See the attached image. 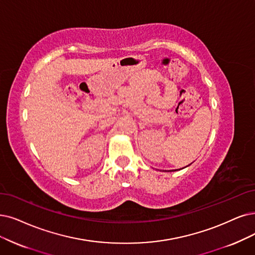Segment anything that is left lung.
I'll return each instance as SVG.
<instances>
[{
    "label": "left lung",
    "mask_w": 255,
    "mask_h": 255,
    "mask_svg": "<svg viewBox=\"0 0 255 255\" xmlns=\"http://www.w3.org/2000/svg\"><path fill=\"white\" fill-rule=\"evenodd\" d=\"M189 165H190V164H189ZM189 165H187V166H189ZM187 166H186V167H187ZM183 168H184V167H183Z\"/></svg>",
    "instance_id": "left-lung-1"
}]
</instances>
